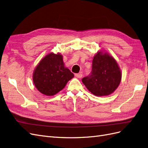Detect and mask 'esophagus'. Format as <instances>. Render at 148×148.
Here are the masks:
<instances>
[{
  "label": "esophagus",
  "instance_id": "obj_1",
  "mask_svg": "<svg viewBox=\"0 0 148 148\" xmlns=\"http://www.w3.org/2000/svg\"><path fill=\"white\" fill-rule=\"evenodd\" d=\"M75 76L77 78H81L82 77V76H83V75H82V73H76L75 75Z\"/></svg>",
  "mask_w": 148,
  "mask_h": 148
}]
</instances>
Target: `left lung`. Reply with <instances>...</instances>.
I'll list each match as a JSON object with an SVG mask.
<instances>
[{"mask_svg": "<svg viewBox=\"0 0 148 148\" xmlns=\"http://www.w3.org/2000/svg\"><path fill=\"white\" fill-rule=\"evenodd\" d=\"M90 76L82 79L85 86L92 95L106 96L117 89L122 79V71L109 53L99 51L94 56Z\"/></svg>", "mask_w": 148, "mask_h": 148, "instance_id": "left-lung-1", "label": "left lung"}]
</instances>
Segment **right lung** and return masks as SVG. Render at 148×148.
<instances>
[{
  "instance_id": "add662e5",
  "label": "right lung",
  "mask_w": 148,
  "mask_h": 148,
  "mask_svg": "<svg viewBox=\"0 0 148 148\" xmlns=\"http://www.w3.org/2000/svg\"><path fill=\"white\" fill-rule=\"evenodd\" d=\"M74 75L65 66L60 53H49L39 61L33 73L35 87L42 95L52 96L63 89Z\"/></svg>"
}]
</instances>
